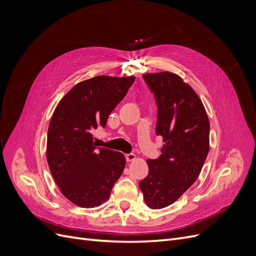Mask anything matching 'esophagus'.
<instances>
[{
    "instance_id": "34e87169",
    "label": "esophagus",
    "mask_w": 256,
    "mask_h": 256,
    "mask_svg": "<svg viewBox=\"0 0 256 256\" xmlns=\"http://www.w3.org/2000/svg\"><path fill=\"white\" fill-rule=\"evenodd\" d=\"M136 159V154H126V160L128 162L134 161Z\"/></svg>"
}]
</instances>
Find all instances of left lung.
I'll list each match as a JSON object with an SVG mask.
<instances>
[{
    "instance_id": "8db88e82",
    "label": "left lung",
    "mask_w": 256,
    "mask_h": 256,
    "mask_svg": "<svg viewBox=\"0 0 256 256\" xmlns=\"http://www.w3.org/2000/svg\"><path fill=\"white\" fill-rule=\"evenodd\" d=\"M158 106L156 134L164 138L161 156L148 159V175L138 184L145 204L161 209L193 184L209 152V120L202 100L180 76L143 74Z\"/></svg>"
}]
</instances>
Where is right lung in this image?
I'll list each match as a JSON object with an SVG mask.
<instances>
[{
	"mask_svg": "<svg viewBox=\"0 0 256 256\" xmlns=\"http://www.w3.org/2000/svg\"><path fill=\"white\" fill-rule=\"evenodd\" d=\"M134 79V76H98L82 81L60 99L53 112L47 161L62 194L76 206L90 208L104 203L125 168V156L97 147L92 132L106 126Z\"/></svg>",
	"mask_w": 256,
	"mask_h": 256,
	"instance_id": "right-lung-1",
	"label": "right lung"
}]
</instances>
